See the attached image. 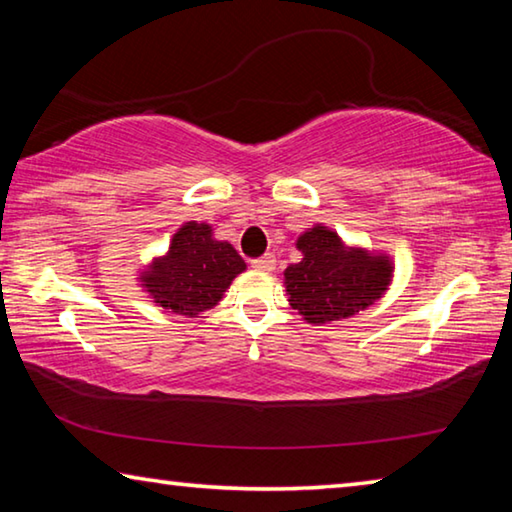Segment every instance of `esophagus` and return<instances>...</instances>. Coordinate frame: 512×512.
I'll use <instances>...</instances> for the list:
<instances>
[{
    "label": "esophagus",
    "instance_id": "esophagus-1",
    "mask_svg": "<svg viewBox=\"0 0 512 512\" xmlns=\"http://www.w3.org/2000/svg\"><path fill=\"white\" fill-rule=\"evenodd\" d=\"M250 266H253L255 271H273V268H275V255L266 253L262 257L253 259V262H250Z\"/></svg>",
    "mask_w": 512,
    "mask_h": 512
}]
</instances>
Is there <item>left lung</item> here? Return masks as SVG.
<instances>
[{
	"mask_svg": "<svg viewBox=\"0 0 512 512\" xmlns=\"http://www.w3.org/2000/svg\"><path fill=\"white\" fill-rule=\"evenodd\" d=\"M296 246L302 259L284 271V284L291 307L307 323L320 325L359 314L391 284V259L345 246L325 225L309 228Z\"/></svg>",
	"mask_w": 512,
	"mask_h": 512,
	"instance_id": "obj_1",
	"label": "left lung"
}]
</instances>
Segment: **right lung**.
Segmentation results:
<instances>
[{"instance_id":"1","label":"right lung","mask_w":512,"mask_h":512,"mask_svg":"<svg viewBox=\"0 0 512 512\" xmlns=\"http://www.w3.org/2000/svg\"><path fill=\"white\" fill-rule=\"evenodd\" d=\"M241 271L246 262L232 244L216 241L207 223L189 221L173 235L169 253L155 259L140 280L160 307L194 318L219 305Z\"/></svg>"}]
</instances>
